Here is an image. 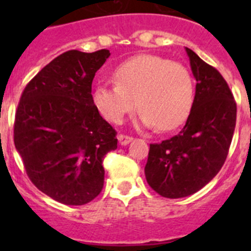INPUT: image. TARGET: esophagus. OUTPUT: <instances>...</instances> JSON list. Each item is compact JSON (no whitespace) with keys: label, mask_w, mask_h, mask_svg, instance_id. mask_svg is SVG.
<instances>
[{"label":"esophagus","mask_w":251,"mask_h":251,"mask_svg":"<svg viewBox=\"0 0 251 251\" xmlns=\"http://www.w3.org/2000/svg\"><path fill=\"white\" fill-rule=\"evenodd\" d=\"M132 141H133V138H132V137H129V136H124V134H119V136H118V142H119V145H121V146L129 145Z\"/></svg>","instance_id":"obj_1"}]
</instances>
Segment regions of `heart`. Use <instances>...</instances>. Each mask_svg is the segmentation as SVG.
<instances>
[{
	"label": "heart",
	"mask_w": 251,
	"mask_h": 251,
	"mask_svg": "<svg viewBox=\"0 0 251 251\" xmlns=\"http://www.w3.org/2000/svg\"><path fill=\"white\" fill-rule=\"evenodd\" d=\"M115 84L97 83L92 100L99 114L119 124L128 113L141 108L138 123L170 132L187 121L195 88L185 65L157 55H138L119 64L113 72Z\"/></svg>",
	"instance_id": "1"
}]
</instances>
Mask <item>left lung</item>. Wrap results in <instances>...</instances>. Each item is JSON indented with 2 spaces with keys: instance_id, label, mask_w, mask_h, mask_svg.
I'll return each instance as SVG.
<instances>
[{
  "instance_id": "obj_1",
  "label": "left lung",
  "mask_w": 251,
  "mask_h": 251,
  "mask_svg": "<svg viewBox=\"0 0 251 251\" xmlns=\"http://www.w3.org/2000/svg\"><path fill=\"white\" fill-rule=\"evenodd\" d=\"M185 50L197 83L192 110L177 136L150 146L145 167L148 185L167 199L190 196L216 176L236 123V103L223 75Z\"/></svg>"
}]
</instances>
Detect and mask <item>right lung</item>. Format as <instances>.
<instances>
[{
  "mask_svg": "<svg viewBox=\"0 0 251 251\" xmlns=\"http://www.w3.org/2000/svg\"><path fill=\"white\" fill-rule=\"evenodd\" d=\"M109 50L66 51L26 85L13 141L40 191L64 205H85L104 185L103 159L117 150L115 132L92 100L95 73Z\"/></svg>",
  "mask_w": 251,
  "mask_h": 251,
  "instance_id": "right-lung-1",
  "label": "right lung"
}]
</instances>
